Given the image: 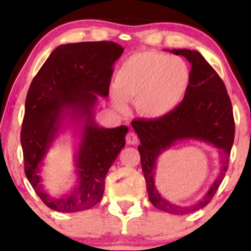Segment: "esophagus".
<instances>
[{"label": "esophagus", "instance_id": "1", "mask_svg": "<svg viewBox=\"0 0 251 251\" xmlns=\"http://www.w3.org/2000/svg\"><path fill=\"white\" fill-rule=\"evenodd\" d=\"M126 143L129 144V145H136V144L138 143V137H137L135 132L130 131L128 135L126 136Z\"/></svg>", "mask_w": 251, "mask_h": 251}]
</instances>
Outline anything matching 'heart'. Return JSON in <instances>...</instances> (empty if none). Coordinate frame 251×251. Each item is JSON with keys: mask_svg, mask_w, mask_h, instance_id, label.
Segmentation results:
<instances>
[{"mask_svg": "<svg viewBox=\"0 0 251 251\" xmlns=\"http://www.w3.org/2000/svg\"><path fill=\"white\" fill-rule=\"evenodd\" d=\"M190 68L178 56L140 51L129 56L115 73L111 101L126 113L135 101L139 114L160 119L179 107L190 85Z\"/></svg>", "mask_w": 251, "mask_h": 251, "instance_id": "1", "label": "heart"}]
</instances>
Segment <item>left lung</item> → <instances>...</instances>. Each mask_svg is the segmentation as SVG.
<instances>
[{
    "label": "left lung",
    "mask_w": 251,
    "mask_h": 251,
    "mask_svg": "<svg viewBox=\"0 0 251 251\" xmlns=\"http://www.w3.org/2000/svg\"><path fill=\"white\" fill-rule=\"evenodd\" d=\"M167 51L185 57L192 65L187 94L179 107L167 116L137 120L131 126L140 140L138 151L150 201L161 211L185 215L205 207L224 179L234 140V119L224 82L203 56L188 49ZM184 140H197L217 148L221 162V169L208 191L197 202L187 206L168 201L155 184L159 155Z\"/></svg>",
    "instance_id": "obj_1"
}]
</instances>
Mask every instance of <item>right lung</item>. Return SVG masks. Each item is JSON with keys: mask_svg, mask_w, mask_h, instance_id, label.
<instances>
[{"mask_svg": "<svg viewBox=\"0 0 251 251\" xmlns=\"http://www.w3.org/2000/svg\"><path fill=\"white\" fill-rule=\"evenodd\" d=\"M125 48L112 41L61 44L33 78L20 133L25 174L48 207L77 212L98 203L105 177L126 146V126L104 128L95 119L98 98L108 96L112 66ZM70 128L75 137V186L60 196L47 192L42 169L55 139Z\"/></svg>", "mask_w": 251, "mask_h": 251, "instance_id": "1", "label": "right lung"}]
</instances>
